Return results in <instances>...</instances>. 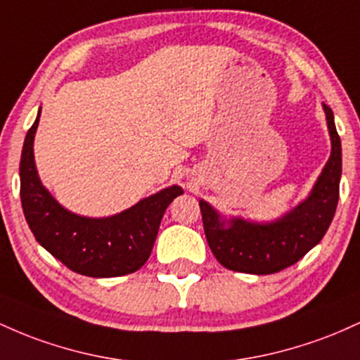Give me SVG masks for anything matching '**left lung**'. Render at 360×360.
<instances>
[{
  "label": "left lung",
  "mask_w": 360,
  "mask_h": 360,
  "mask_svg": "<svg viewBox=\"0 0 360 360\" xmlns=\"http://www.w3.org/2000/svg\"><path fill=\"white\" fill-rule=\"evenodd\" d=\"M332 136V156L311 195L292 212L270 224L233 219L229 228L207 202L200 200L204 233L214 257L234 272L267 276L290 267L321 241L337 211L342 176V144L333 112L323 105Z\"/></svg>",
  "instance_id": "8db88e82"
}]
</instances>
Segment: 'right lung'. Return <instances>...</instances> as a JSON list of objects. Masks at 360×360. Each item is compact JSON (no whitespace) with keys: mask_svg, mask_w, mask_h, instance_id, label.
<instances>
[{"mask_svg":"<svg viewBox=\"0 0 360 360\" xmlns=\"http://www.w3.org/2000/svg\"><path fill=\"white\" fill-rule=\"evenodd\" d=\"M37 126L39 117L28 129L20 160V199L35 240L82 276L119 277L139 270L151 255L165 211L184 191L173 185L105 219L68 212L52 199L37 176L34 163Z\"/></svg>","mask_w":360,"mask_h":360,"instance_id":"right-lung-1","label":"right lung"}]
</instances>
